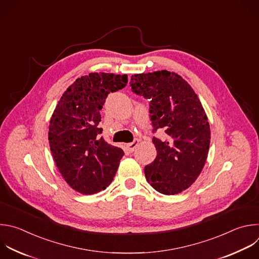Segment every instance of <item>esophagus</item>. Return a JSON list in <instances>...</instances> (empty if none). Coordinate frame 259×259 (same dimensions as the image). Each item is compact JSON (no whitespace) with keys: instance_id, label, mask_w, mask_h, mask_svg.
<instances>
[{"instance_id":"1","label":"esophagus","mask_w":259,"mask_h":259,"mask_svg":"<svg viewBox=\"0 0 259 259\" xmlns=\"http://www.w3.org/2000/svg\"><path fill=\"white\" fill-rule=\"evenodd\" d=\"M138 144H139V140H138V139H135L133 142L128 143V144L126 145V148H127V150H128L129 152H132V151H134V149L138 146Z\"/></svg>"}]
</instances>
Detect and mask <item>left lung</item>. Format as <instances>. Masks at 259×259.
<instances>
[{
  "mask_svg": "<svg viewBox=\"0 0 259 259\" xmlns=\"http://www.w3.org/2000/svg\"><path fill=\"white\" fill-rule=\"evenodd\" d=\"M130 86L150 102L153 131L164 129L165 138L153 137L155 159L144 167L147 182L159 193L175 195L189 188L205 164L210 127L191 85L166 70L134 74Z\"/></svg>",
  "mask_w": 259,
  "mask_h": 259,
  "instance_id": "obj_1",
  "label": "left lung"
}]
</instances>
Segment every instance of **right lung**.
Masks as SVG:
<instances>
[{"label":"right lung","instance_id":"1","mask_svg":"<svg viewBox=\"0 0 259 259\" xmlns=\"http://www.w3.org/2000/svg\"><path fill=\"white\" fill-rule=\"evenodd\" d=\"M128 76L90 73L63 94L51 117L49 143L62 177L75 191L91 195L113 181L124 151L110 145L99 127L110 93L124 89Z\"/></svg>","mask_w":259,"mask_h":259}]
</instances>
